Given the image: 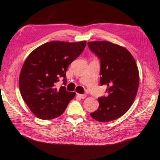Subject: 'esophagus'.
<instances>
[{"instance_id":"34e87169","label":"esophagus","mask_w":160,"mask_h":160,"mask_svg":"<svg viewBox=\"0 0 160 160\" xmlns=\"http://www.w3.org/2000/svg\"><path fill=\"white\" fill-rule=\"evenodd\" d=\"M77 96L78 98H81V99H84V98H85L87 97V95L86 94H79V93H78Z\"/></svg>"}]
</instances>
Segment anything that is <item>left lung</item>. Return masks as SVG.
I'll return each instance as SVG.
<instances>
[{
	"instance_id": "obj_1",
	"label": "left lung",
	"mask_w": 160,
	"mask_h": 160,
	"mask_svg": "<svg viewBox=\"0 0 160 160\" xmlns=\"http://www.w3.org/2000/svg\"><path fill=\"white\" fill-rule=\"evenodd\" d=\"M88 48L100 59V84L107 85V97L98 98V109L91 117L108 122L128 112L139 86V72L134 58L125 48L107 41L88 42Z\"/></svg>"
}]
</instances>
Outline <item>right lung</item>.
<instances>
[{"label":"right lung","mask_w":160,"mask_h":160,"mask_svg":"<svg viewBox=\"0 0 160 160\" xmlns=\"http://www.w3.org/2000/svg\"><path fill=\"white\" fill-rule=\"evenodd\" d=\"M86 44V41H54L37 48L28 56L20 74V91L37 117L47 120L61 116L75 97L76 92L66 91V72ZM60 77L64 86L58 89L56 83Z\"/></svg>","instance_id":"add662e5"}]
</instances>
